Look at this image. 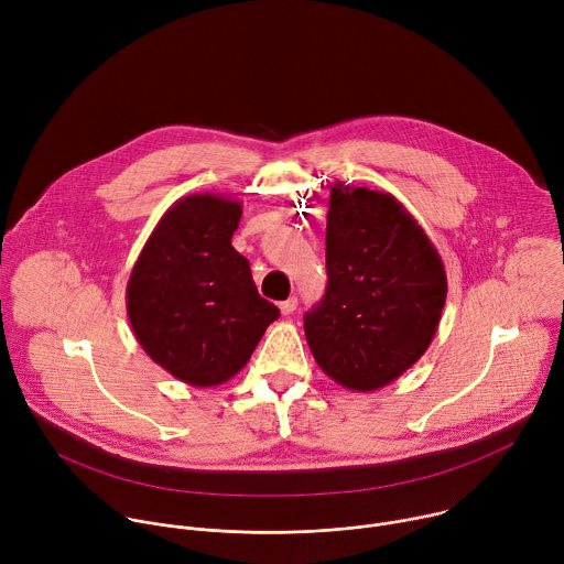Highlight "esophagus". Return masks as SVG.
<instances>
[{
    "label": "esophagus",
    "instance_id": "1",
    "mask_svg": "<svg viewBox=\"0 0 564 564\" xmlns=\"http://www.w3.org/2000/svg\"><path fill=\"white\" fill-rule=\"evenodd\" d=\"M296 305H299V301H296V296H290V299H285V301H281V314H292L294 310H296Z\"/></svg>",
    "mask_w": 564,
    "mask_h": 564
}]
</instances>
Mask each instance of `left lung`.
<instances>
[{
  "mask_svg": "<svg viewBox=\"0 0 564 564\" xmlns=\"http://www.w3.org/2000/svg\"><path fill=\"white\" fill-rule=\"evenodd\" d=\"M326 268V296L303 318L314 361L348 390L383 388L426 352L437 333L444 263L392 194L337 183Z\"/></svg>",
  "mask_w": 564,
  "mask_h": 564,
  "instance_id": "left-lung-1",
  "label": "left lung"
}]
</instances>
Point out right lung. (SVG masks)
Instances as JSON below:
<instances>
[{"instance_id":"right-lung-1","label":"right lung","mask_w":564,"mask_h":564,"mask_svg":"<svg viewBox=\"0 0 564 564\" xmlns=\"http://www.w3.org/2000/svg\"><path fill=\"white\" fill-rule=\"evenodd\" d=\"M240 214L231 198H181L158 220L127 283L138 344L196 388L231 379L279 318V307L259 294L248 259L231 248Z\"/></svg>"}]
</instances>
